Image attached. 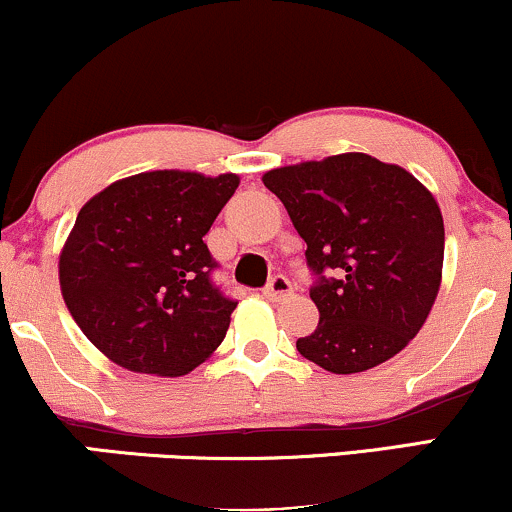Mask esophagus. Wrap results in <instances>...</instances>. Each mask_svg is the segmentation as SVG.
Returning a JSON list of instances; mask_svg holds the SVG:
<instances>
[{
    "label": "esophagus",
    "mask_w": 512,
    "mask_h": 512,
    "mask_svg": "<svg viewBox=\"0 0 512 512\" xmlns=\"http://www.w3.org/2000/svg\"><path fill=\"white\" fill-rule=\"evenodd\" d=\"M262 293L269 298V301H284V298H289L293 293V284L284 274H276L272 276V281L264 286Z\"/></svg>",
    "instance_id": "34e87169"
}]
</instances>
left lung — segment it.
<instances>
[{"mask_svg": "<svg viewBox=\"0 0 512 512\" xmlns=\"http://www.w3.org/2000/svg\"><path fill=\"white\" fill-rule=\"evenodd\" d=\"M305 240L320 310L296 349L330 373L375 368L424 327L443 274L438 202L414 175L368 154L264 173Z\"/></svg>", "mask_w": 512, "mask_h": 512, "instance_id": "8db88e82", "label": "left lung"}]
</instances>
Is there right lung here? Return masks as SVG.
I'll return each instance as SVG.
<instances>
[{"mask_svg":"<svg viewBox=\"0 0 512 512\" xmlns=\"http://www.w3.org/2000/svg\"><path fill=\"white\" fill-rule=\"evenodd\" d=\"M238 175L151 170L81 207L60 255L64 303L88 342L134 373H190L226 337L236 301L204 243Z\"/></svg>","mask_w":512,"mask_h":512,"instance_id":"add662e5","label":"right lung"}]
</instances>
